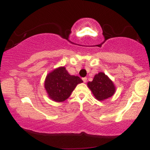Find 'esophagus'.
Returning <instances> with one entry per match:
<instances>
[{"label": "esophagus", "mask_w": 150, "mask_h": 150, "mask_svg": "<svg viewBox=\"0 0 150 150\" xmlns=\"http://www.w3.org/2000/svg\"><path fill=\"white\" fill-rule=\"evenodd\" d=\"M82 80H83V82L85 83V82H87V77H83V78H82Z\"/></svg>", "instance_id": "obj_1"}]
</instances>
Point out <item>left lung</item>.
Returning a JSON list of instances; mask_svg holds the SVG:
<instances>
[{"instance_id": "obj_1", "label": "left lung", "mask_w": 150, "mask_h": 150, "mask_svg": "<svg viewBox=\"0 0 150 150\" xmlns=\"http://www.w3.org/2000/svg\"><path fill=\"white\" fill-rule=\"evenodd\" d=\"M87 86L98 101H104L112 97L116 92L113 81L102 72L96 74L92 82H87Z\"/></svg>"}]
</instances>
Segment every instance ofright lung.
Segmentation results:
<instances>
[{
    "instance_id": "add662e5",
    "label": "right lung",
    "mask_w": 150,
    "mask_h": 150,
    "mask_svg": "<svg viewBox=\"0 0 150 150\" xmlns=\"http://www.w3.org/2000/svg\"><path fill=\"white\" fill-rule=\"evenodd\" d=\"M82 82V79L70 75L64 66H61L48 73L44 81V88L50 99L56 102H63Z\"/></svg>"
}]
</instances>
